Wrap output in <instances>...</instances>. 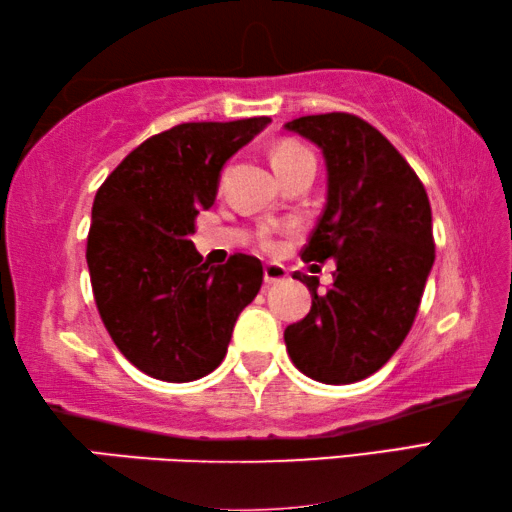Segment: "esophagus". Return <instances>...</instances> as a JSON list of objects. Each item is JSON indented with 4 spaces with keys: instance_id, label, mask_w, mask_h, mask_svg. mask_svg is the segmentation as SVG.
<instances>
[{
    "instance_id": "1",
    "label": "esophagus",
    "mask_w": 512,
    "mask_h": 512,
    "mask_svg": "<svg viewBox=\"0 0 512 512\" xmlns=\"http://www.w3.org/2000/svg\"><path fill=\"white\" fill-rule=\"evenodd\" d=\"M263 279H265L267 286H272V283H281V281L288 279V270H286V267H283V265L270 263V265H265Z\"/></svg>"
}]
</instances>
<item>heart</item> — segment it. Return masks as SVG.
<instances>
[{"mask_svg": "<svg viewBox=\"0 0 512 512\" xmlns=\"http://www.w3.org/2000/svg\"><path fill=\"white\" fill-rule=\"evenodd\" d=\"M304 152H306V149L295 145V142H281V145H276V149L272 152V163H274V167H279L283 163H288L290 158H295V156L304 154ZM263 247L265 249H272L274 247V240L265 236L263 238Z\"/></svg>", "mask_w": 512, "mask_h": 512, "instance_id": "1", "label": "heart"}]
</instances>
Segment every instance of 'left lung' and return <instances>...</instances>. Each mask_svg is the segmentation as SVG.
<instances>
[{"label": "left lung", "mask_w": 512, "mask_h": 512, "mask_svg": "<svg viewBox=\"0 0 512 512\" xmlns=\"http://www.w3.org/2000/svg\"><path fill=\"white\" fill-rule=\"evenodd\" d=\"M315 142L326 163V204L301 258H333V286L295 272L313 306L290 324L288 354L315 381L356 383L388 363L415 322L435 261L431 204L390 140L349 113L286 124Z\"/></svg>", "instance_id": "1"}]
</instances>
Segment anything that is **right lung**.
<instances>
[{
	"instance_id": "obj_1",
	"label": "right lung",
	"mask_w": 512,
	"mask_h": 512,
	"mask_svg": "<svg viewBox=\"0 0 512 512\" xmlns=\"http://www.w3.org/2000/svg\"><path fill=\"white\" fill-rule=\"evenodd\" d=\"M270 122L177 124L133 149L97 190L86 249L97 311L122 356L158 381L211 374L261 290L258 258L233 254L211 267L190 236L224 163Z\"/></svg>"
}]
</instances>
